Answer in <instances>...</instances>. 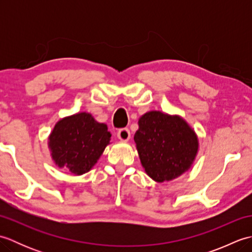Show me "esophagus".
Returning <instances> with one entry per match:
<instances>
[{"instance_id":"obj_1","label":"esophagus","mask_w":252,"mask_h":252,"mask_svg":"<svg viewBox=\"0 0 252 252\" xmlns=\"http://www.w3.org/2000/svg\"><path fill=\"white\" fill-rule=\"evenodd\" d=\"M117 136H118V138H119V140L122 141V142L129 141L130 137H131L130 130L126 129V127H125V129H120L119 131H118V133H117Z\"/></svg>"}]
</instances>
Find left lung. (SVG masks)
Returning a JSON list of instances; mask_svg holds the SVG:
<instances>
[{
	"label": "left lung",
	"mask_w": 252,
	"mask_h": 252,
	"mask_svg": "<svg viewBox=\"0 0 252 252\" xmlns=\"http://www.w3.org/2000/svg\"><path fill=\"white\" fill-rule=\"evenodd\" d=\"M134 142L145 172L159 183L189 170L199 147L197 134L183 118L158 110L138 119Z\"/></svg>",
	"instance_id": "left-lung-1"
}]
</instances>
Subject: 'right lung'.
<instances>
[{
  "mask_svg": "<svg viewBox=\"0 0 252 252\" xmlns=\"http://www.w3.org/2000/svg\"><path fill=\"white\" fill-rule=\"evenodd\" d=\"M110 137L105 123L97 122L89 112H79L58 121L47 144L58 168L82 175L97 162Z\"/></svg>",
  "mask_w": 252,
  "mask_h": 252,
  "instance_id": "right-lung-1",
  "label": "right lung"
}]
</instances>
